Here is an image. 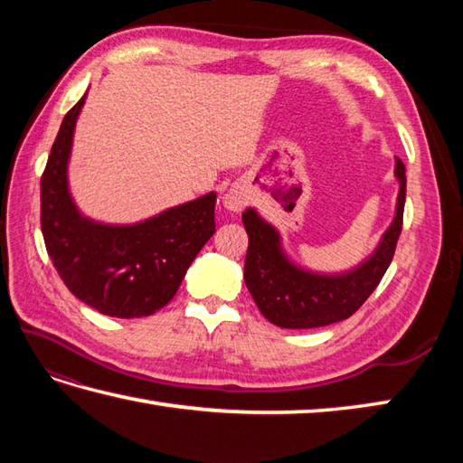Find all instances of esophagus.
<instances>
[{
	"mask_svg": "<svg viewBox=\"0 0 463 463\" xmlns=\"http://www.w3.org/2000/svg\"><path fill=\"white\" fill-rule=\"evenodd\" d=\"M244 203H247V199H244V194L239 193V191H231L229 194L224 196V204L229 206L231 211H241Z\"/></svg>",
	"mask_w": 463,
	"mask_h": 463,
	"instance_id": "1",
	"label": "esophagus"
}]
</instances>
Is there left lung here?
Segmentation results:
<instances>
[{
    "instance_id": "1",
    "label": "left lung",
    "mask_w": 463,
    "mask_h": 463,
    "mask_svg": "<svg viewBox=\"0 0 463 463\" xmlns=\"http://www.w3.org/2000/svg\"><path fill=\"white\" fill-rule=\"evenodd\" d=\"M400 183L396 216L383 232L376 252L358 269L344 274H314L294 267L280 249L274 226L262 221L254 209L242 213L249 234L244 259V282L262 317L280 328H318L350 318L386 274L404 221L406 166L396 159Z\"/></svg>"
}]
</instances>
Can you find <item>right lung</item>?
Segmentation results:
<instances>
[{
    "label": "right lung",
    "instance_id": "obj_1",
    "mask_svg": "<svg viewBox=\"0 0 463 463\" xmlns=\"http://www.w3.org/2000/svg\"><path fill=\"white\" fill-rule=\"evenodd\" d=\"M85 95L59 129L42 175V232L65 287L115 318L151 317L179 290L191 262L214 234L216 194L209 193L137 224L95 222L67 189V161Z\"/></svg>",
    "mask_w": 463,
    "mask_h": 463
}]
</instances>
